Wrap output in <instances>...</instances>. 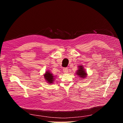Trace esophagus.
<instances>
[{
  "label": "esophagus",
  "instance_id": "esophagus-1",
  "mask_svg": "<svg viewBox=\"0 0 123 123\" xmlns=\"http://www.w3.org/2000/svg\"><path fill=\"white\" fill-rule=\"evenodd\" d=\"M62 70H63V72H64L65 73H67L68 72V69L67 68H64Z\"/></svg>",
  "mask_w": 123,
  "mask_h": 123
}]
</instances>
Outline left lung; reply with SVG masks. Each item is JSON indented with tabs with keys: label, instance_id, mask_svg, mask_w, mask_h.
Wrapping results in <instances>:
<instances>
[{
	"label": "left lung",
	"instance_id": "obj_1",
	"mask_svg": "<svg viewBox=\"0 0 123 123\" xmlns=\"http://www.w3.org/2000/svg\"><path fill=\"white\" fill-rule=\"evenodd\" d=\"M76 74L77 75H79L80 77L81 78V79H83V78H85L87 75L86 72L85 71V70L82 66H79V69H78V70L77 71Z\"/></svg>",
	"mask_w": 123,
	"mask_h": 123
}]
</instances>
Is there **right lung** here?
I'll return each instance as SVG.
<instances>
[{"instance_id": "1", "label": "right lung", "mask_w": 123, "mask_h": 123, "mask_svg": "<svg viewBox=\"0 0 123 123\" xmlns=\"http://www.w3.org/2000/svg\"><path fill=\"white\" fill-rule=\"evenodd\" d=\"M44 77L48 83L52 84L54 81V76L53 74L51 73L49 71H47L46 73L44 74Z\"/></svg>"}]
</instances>
